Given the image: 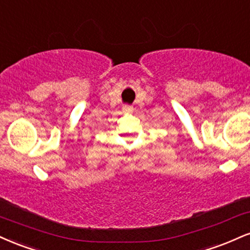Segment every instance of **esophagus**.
<instances>
[{
    "instance_id": "esophagus-1",
    "label": "esophagus",
    "mask_w": 250,
    "mask_h": 250,
    "mask_svg": "<svg viewBox=\"0 0 250 250\" xmlns=\"http://www.w3.org/2000/svg\"><path fill=\"white\" fill-rule=\"evenodd\" d=\"M132 110H133V107H132L131 105H124V106H123V111H124V112H132Z\"/></svg>"
}]
</instances>
